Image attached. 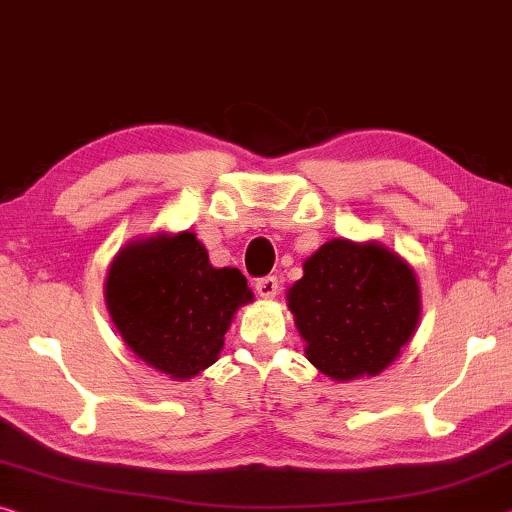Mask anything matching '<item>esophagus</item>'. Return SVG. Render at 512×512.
<instances>
[{
  "label": "esophagus",
  "instance_id": "34e87169",
  "mask_svg": "<svg viewBox=\"0 0 512 512\" xmlns=\"http://www.w3.org/2000/svg\"><path fill=\"white\" fill-rule=\"evenodd\" d=\"M255 289L262 298H275V294H278V278H275V275H266V278H259L255 282Z\"/></svg>",
  "mask_w": 512,
  "mask_h": 512
}]
</instances>
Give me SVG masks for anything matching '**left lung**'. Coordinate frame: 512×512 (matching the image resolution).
<instances>
[{"instance_id":"obj_1","label":"left lung","mask_w":512,"mask_h":512,"mask_svg":"<svg viewBox=\"0 0 512 512\" xmlns=\"http://www.w3.org/2000/svg\"><path fill=\"white\" fill-rule=\"evenodd\" d=\"M305 355L332 380L378 376L415 335L421 296L405 259L376 241L332 239L287 294Z\"/></svg>"}]
</instances>
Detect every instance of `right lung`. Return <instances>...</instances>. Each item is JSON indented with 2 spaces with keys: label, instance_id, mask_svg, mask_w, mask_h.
I'll use <instances>...</instances> for the list:
<instances>
[{
  "label": "right lung",
  "instance_id": "obj_1",
  "mask_svg": "<svg viewBox=\"0 0 512 512\" xmlns=\"http://www.w3.org/2000/svg\"><path fill=\"white\" fill-rule=\"evenodd\" d=\"M111 321L136 358L175 380L198 376L253 291L239 269H214L193 232L129 241L104 285Z\"/></svg>",
  "mask_w": 512,
  "mask_h": 512
}]
</instances>
